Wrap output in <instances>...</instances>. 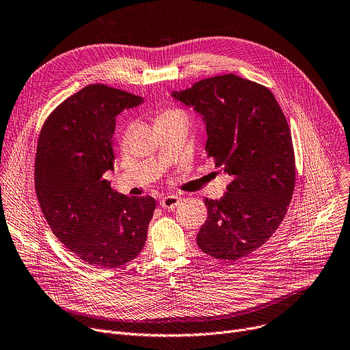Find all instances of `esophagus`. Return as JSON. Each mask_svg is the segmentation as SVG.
Returning <instances> with one entry per match:
<instances>
[{
    "label": "esophagus",
    "mask_w": 350,
    "mask_h": 350,
    "mask_svg": "<svg viewBox=\"0 0 350 350\" xmlns=\"http://www.w3.org/2000/svg\"><path fill=\"white\" fill-rule=\"evenodd\" d=\"M180 202V197L177 196H165L160 200V206L166 208V209H173L178 205Z\"/></svg>",
    "instance_id": "esophagus-1"
}]
</instances>
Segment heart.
I'll list each match as a JSON object with an SVG mask.
<instances>
[{
	"instance_id": "obj_1",
	"label": "heart",
	"mask_w": 350,
	"mask_h": 350,
	"mask_svg": "<svg viewBox=\"0 0 350 350\" xmlns=\"http://www.w3.org/2000/svg\"><path fill=\"white\" fill-rule=\"evenodd\" d=\"M176 116H184V113L178 109H165L161 111L159 115H157V121L156 122H160V121H167V120H172V118H176Z\"/></svg>"
}]
</instances>
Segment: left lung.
<instances>
[{
  "mask_svg": "<svg viewBox=\"0 0 350 350\" xmlns=\"http://www.w3.org/2000/svg\"><path fill=\"white\" fill-rule=\"evenodd\" d=\"M172 97L201 115L206 156L232 177L221 200H204L208 218L197 243L215 259L245 258L274 234L293 197L286 116L269 88L235 75L201 80Z\"/></svg>",
  "mask_w": 350,
  "mask_h": 350,
  "instance_id": "8db88e82",
  "label": "left lung"
}]
</instances>
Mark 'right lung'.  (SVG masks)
<instances>
[{
  "label": "right lung",
  "mask_w": 350,
  "mask_h": 350,
  "mask_svg": "<svg viewBox=\"0 0 350 350\" xmlns=\"http://www.w3.org/2000/svg\"><path fill=\"white\" fill-rule=\"evenodd\" d=\"M142 97L91 84L64 100L46 120L35 157V189L57 239L87 265L122 266L141 253L156 201L111 189L115 120Z\"/></svg>",
  "instance_id": "1"
}]
</instances>
